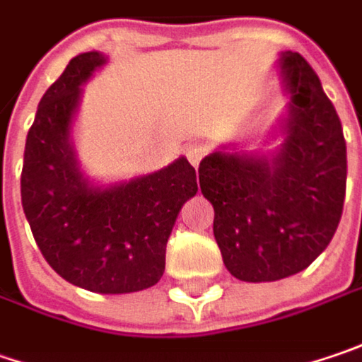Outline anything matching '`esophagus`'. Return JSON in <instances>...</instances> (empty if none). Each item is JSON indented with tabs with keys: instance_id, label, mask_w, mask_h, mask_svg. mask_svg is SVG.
<instances>
[{
	"instance_id": "esophagus-1",
	"label": "esophagus",
	"mask_w": 362,
	"mask_h": 362,
	"mask_svg": "<svg viewBox=\"0 0 362 362\" xmlns=\"http://www.w3.org/2000/svg\"><path fill=\"white\" fill-rule=\"evenodd\" d=\"M187 158H189V163L193 165V167H197L199 165V160L204 158V154L208 153V146L204 144V142H193V144H189L187 146Z\"/></svg>"
}]
</instances>
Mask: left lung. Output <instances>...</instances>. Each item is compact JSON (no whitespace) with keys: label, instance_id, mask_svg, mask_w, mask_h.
Segmentation results:
<instances>
[{"label":"left lung","instance_id":"8db88e82","mask_svg":"<svg viewBox=\"0 0 362 362\" xmlns=\"http://www.w3.org/2000/svg\"><path fill=\"white\" fill-rule=\"evenodd\" d=\"M279 61L289 95L283 142L273 153L218 151L199 163L224 264L248 283L308 269L332 240L346 193V142L332 101L299 52Z\"/></svg>","mask_w":362,"mask_h":362}]
</instances>
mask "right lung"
<instances>
[{
    "instance_id": "right-lung-1",
    "label": "right lung",
    "mask_w": 362,
    "mask_h": 362,
    "mask_svg": "<svg viewBox=\"0 0 362 362\" xmlns=\"http://www.w3.org/2000/svg\"><path fill=\"white\" fill-rule=\"evenodd\" d=\"M107 57L71 59L38 103L22 167V208L46 262L69 283L95 293H132L165 273V252L183 204L197 193L185 156L110 187L83 177L71 124L81 85Z\"/></svg>"
}]
</instances>
